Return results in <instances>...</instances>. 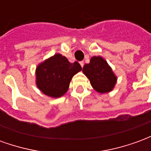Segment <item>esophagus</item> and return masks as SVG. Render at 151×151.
Returning <instances> with one entry per match:
<instances>
[{
	"mask_svg": "<svg viewBox=\"0 0 151 151\" xmlns=\"http://www.w3.org/2000/svg\"><path fill=\"white\" fill-rule=\"evenodd\" d=\"M80 65H81V66H82V68H83V66H84V62L83 61H80Z\"/></svg>",
	"mask_w": 151,
	"mask_h": 151,
	"instance_id": "34e87169",
	"label": "esophagus"
}]
</instances>
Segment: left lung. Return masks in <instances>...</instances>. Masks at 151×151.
<instances>
[{
	"instance_id": "left-lung-1",
	"label": "left lung",
	"mask_w": 151,
	"mask_h": 151,
	"mask_svg": "<svg viewBox=\"0 0 151 151\" xmlns=\"http://www.w3.org/2000/svg\"><path fill=\"white\" fill-rule=\"evenodd\" d=\"M82 71L93 88L99 93L111 91L116 82V77L111 67L101 56H93L90 63L84 65Z\"/></svg>"
}]
</instances>
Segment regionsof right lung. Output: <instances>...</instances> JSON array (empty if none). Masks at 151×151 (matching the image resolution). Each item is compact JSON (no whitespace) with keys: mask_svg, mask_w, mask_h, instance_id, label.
I'll use <instances>...</instances> for the list:
<instances>
[{"mask_svg":"<svg viewBox=\"0 0 151 151\" xmlns=\"http://www.w3.org/2000/svg\"><path fill=\"white\" fill-rule=\"evenodd\" d=\"M81 70L78 62L70 63L65 56L56 54L36 68L38 88L50 97H60L68 91L73 75Z\"/></svg>","mask_w":151,"mask_h":151,"instance_id":"1","label":"right lung"}]
</instances>
